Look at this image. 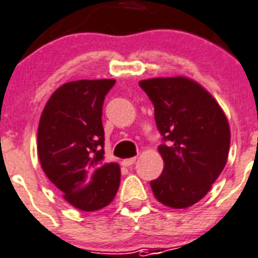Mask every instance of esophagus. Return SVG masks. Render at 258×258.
Listing matches in <instances>:
<instances>
[{
  "mask_svg": "<svg viewBox=\"0 0 258 258\" xmlns=\"http://www.w3.org/2000/svg\"><path fill=\"white\" fill-rule=\"evenodd\" d=\"M137 161V158H128V159H124V161H121V165L124 166V167H130V166H133Z\"/></svg>",
  "mask_w": 258,
  "mask_h": 258,
  "instance_id": "1",
  "label": "esophagus"
}]
</instances>
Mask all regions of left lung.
Segmentation results:
<instances>
[{
    "label": "left lung",
    "instance_id": "1",
    "mask_svg": "<svg viewBox=\"0 0 258 258\" xmlns=\"http://www.w3.org/2000/svg\"><path fill=\"white\" fill-rule=\"evenodd\" d=\"M154 104L165 167L150 182L155 198L174 209L202 200L228 161L230 130L214 97L186 78L142 80Z\"/></svg>",
    "mask_w": 258,
    "mask_h": 258
}]
</instances>
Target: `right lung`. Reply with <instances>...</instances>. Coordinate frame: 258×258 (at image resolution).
I'll list each match as a JSON object with an SVG mask.
<instances>
[{"instance_id":"1","label":"right lung","mask_w":258,"mask_h":258,"mask_svg":"<svg viewBox=\"0 0 258 258\" xmlns=\"http://www.w3.org/2000/svg\"><path fill=\"white\" fill-rule=\"evenodd\" d=\"M115 80L67 83L50 96L40 117L41 167L64 200L83 212L105 208L120 183L116 163H104L101 124L105 95Z\"/></svg>"}]
</instances>
